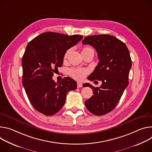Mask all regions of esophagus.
<instances>
[{"mask_svg":"<svg viewBox=\"0 0 152 152\" xmlns=\"http://www.w3.org/2000/svg\"><path fill=\"white\" fill-rule=\"evenodd\" d=\"M83 86V84L80 82H77V88H81Z\"/></svg>","mask_w":152,"mask_h":152,"instance_id":"1","label":"esophagus"}]
</instances>
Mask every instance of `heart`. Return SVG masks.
I'll list each match as a JSON object with an SVG mask.
<instances>
[{
  "instance_id": "1",
  "label": "heart",
  "mask_w": 152,
  "mask_h": 152,
  "mask_svg": "<svg viewBox=\"0 0 152 152\" xmlns=\"http://www.w3.org/2000/svg\"><path fill=\"white\" fill-rule=\"evenodd\" d=\"M92 49L91 48L89 47H85L82 49V52L86 51V50ZM69 53V50H67L64 56V59H66L67 56H68ZM89 71L88 69L86 68H81V67H74V68H71L69 71V75L74 78V79L77 80H82L84 78H85L89 73Z\"/></svg>"
}]
</instances>
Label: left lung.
Listing matches in <instances>:
<instances>
[{
  "instance_id": "obj_1",
  "label": "left lung",
  "mask_w": 152,
  "mask_h": 152,
  "mask_svg": "<svg viewBox=\"0 0 152 152\" xmlns=\"http://www.w3.org/2000/svg\"><path fill=\"white\" fill-rule=\"evenodd\" d=\"M83 45H89L96 50L99 62L88 77L90 81H102L100 87L95 88L89 83L93 94L85 102L87 109L95 115H104L117 105L129 85V75L132 60L129 49L124 43L114 36L102 34L86 37Z\"/></svg>"
}]
</instances>
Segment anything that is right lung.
<instances>
[{"instance_id":"obj_1","label":"right lung","mask_w":152,"mask_h":152,"mask_svg":"<svg viewBox=\"0 0 152 152\" xmlns=\"http://www.w3.org/2000/svg\"><path fill=\"white\" fill-rule=\"evenodd\" d=\"M83 39L54 32H43L27 45L22 60V83L32 106L48 116L57 113L64 104L67 92L77 89V83L64 77L53 80L54 72L63 64L64 54Z\"/></svg>"}]
</instances>
